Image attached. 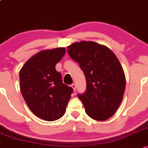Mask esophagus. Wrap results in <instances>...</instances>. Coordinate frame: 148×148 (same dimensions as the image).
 <instances>
[{
    "mask_svg": "<svg viewBox=\"0 0 148 148\" xmlns=\"http://www.w3.org/2000/svg\"><path fill=\"white\" fill-rule=\"evenodd\" d=\"M71 87H72L73 89H74V91H75V90H76V84H74V83H73V84H71Z\"/></svg>",
    "mask_w": 148,
    "mask_h": 148,
    "instance_id": "esophagus-1",
    "label": "esophagus"
}]
</instances>
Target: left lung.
I'll use <instances>...</instances> for the list:
<instances>
[{
	"mask_svg": "<svg viewBox=\"0 0 148 148\" xmlns=\"http://www.w3.org/2000/svg\"><path fill=\"white\" fill-rule=\"evenodd\" d=\"M68 53L84 72L87 89L77 97L91 118L105 121L115 113L122 99L126 78L122 65L108 47L92 41L75 42Z\"/></svg>",
	"mask_w": 148,
	"mask_h": 148,
	"instance_id": "8db88e82",
	"label": "left lung"
}]
</instances>
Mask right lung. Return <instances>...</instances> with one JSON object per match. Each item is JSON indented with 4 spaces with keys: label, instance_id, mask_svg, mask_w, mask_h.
I'll return each instance as SVG.
<instances>
[{
    "label": "right lung",
    "instance_id": "1",
    "mask_svg": "<svg viewBox=\"0 0 148 148\" xmlns=\"http://www.w3.org/2000/svg\"><path fill=\"white\" fill-rule=\"evenodd\" d=\"M64 47L43 50L25 63L19 72L20 91L34 114L46 121L61 118L73 92L64 84L56 64L65 55Z\"/></svg>",
    "mask_w": 148,
    "mask_h": 148
}]
</instances>
